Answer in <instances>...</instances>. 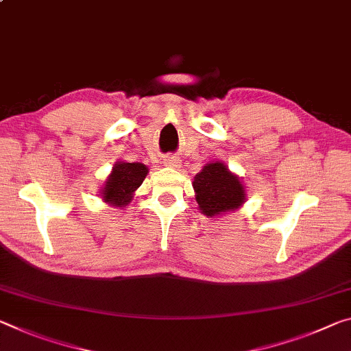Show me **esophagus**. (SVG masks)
<instances>
[{
	"label": "esophagus",
	"mask_w": 351,
	"mask_h": 351,
	"mask_svg": "<svg viewBox=\"0 0 351 351\" xmlns=\"http://www.w3.org/2000/svg\"><path fill=\"white\" fill-rule=\"evenodd\" d=\"M164 164L167 167H171V169H178V167H180V164H181V160L175 158V156H167V158L164 159Z\"/></svg>",
	"instance_id": "obj_1"
}]
</instances>
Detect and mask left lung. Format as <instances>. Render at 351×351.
Returning <instances> with one entry per match:
<instances>
[{
	"mask_svg": "<svg viewBox=\"0 0 351 351\" xmlns=\"http://www.w3.org/2000/svg\"><path fill=\"white\" fill-rule=\"evenodd\" d=\"M192 186L199 213L210 219L234 213L247 202L242 180L221 160L206 164L193 178Z\"/></svg>",
	"mask_w": 351,
	"mask_h": 351,
	"instance_id": "obj_1",
	"label": "left lung"
}]
</instances>
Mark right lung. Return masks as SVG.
<instances>
[{"instance_id": "obj_1", "label": "right lung", "mask_w": 351, "mask_h": 351, "mask_svg": "<svg viewBox=\"0 0 351 351\" xmlns=\"http://www.w3.org/2000/svg\"><path fill=\"white\" fill-rule=\"evenodd\" d=\"M147 175L148 167L145 164L117 160L99 191V197L106 204L123 209L132 202L136 191L142 186Z\"/></svg>"}]
</instances>
